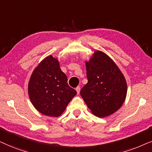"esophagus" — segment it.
Here are the masks:
<instances>
[{"mask_svg":"<svg viewBox=\"0 0 152 152\" xmlns=\"http://www.w3.org/2000/svg\"><path fill=\"white\" fill-rule=\"evenodd\" d=\"M76 92H77V94H79V93H80V87H77V88H76Z\"/></svg>","mask_w":152,"mask_h":152,"instance_id":"1","label":"esophagus"}]
</instances>
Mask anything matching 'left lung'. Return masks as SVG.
<instances>
[{
	"label": "left lung",
	"mask_w": 152,
	"mask_h": 152,
	"mask_svg": "<svg viewBox=\"0 0 152 152\" xmlns=\"http://www.w3.org/2000/svg\"><path fill=\"white\" fill-rule=\"evenodd\" d=\"M88 82L80 94L92 114L105 117L121 108L127 94L126 80L116 63L96 50L86 61Z\"/></svg>",
	"instance_id": "left-lung-1"
}]
</instances>
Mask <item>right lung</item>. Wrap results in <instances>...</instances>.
<instances>
[{
    "label": "right lung",
    "mask_w": 152,
    "mask_h": 152,
    "mask_svg": "<svg viewBox=\"0 0 152 152\" xmlns=\"http://www.w3.org/2000/svg\"><path fill=\"white\" fill-rule=\"evenodd\" d=\"M32 104L40 113L58 117L65 110L76 91L70 88L57 58L48 56L38 64L28 86Z\"/></svg>",
    "instance_id": "right-lung-1"
}]
</instances>
